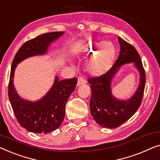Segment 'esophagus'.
I'll return each instance as SVG.
<instances>
[{"mask_svg": "<svg viewBox=\"0 0 160 160\" xmlns=\"http://www.w3.org/2000/svg\"><path fill=\"white\" fill-rule=\"evenodd\" d=\"M86 83V81L84 78L82 77H79L78 78V82H77V86H80L81 84H84Z\"/></svg>", "mask_w": 160, "mask_h": 160, "instance_id": "34e87169", "label": "esophagus"}]
</instances>
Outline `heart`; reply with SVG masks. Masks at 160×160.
<instances>
[{"label":"heart","instance_id":"b5f03b06","mask_svg":"<svg viewBox=\"0 0 160 160\" xmlns=\"http://www.w3.org/2000/svg\"><path fill=\"white\" fill-rule=\"evenodd\" d=\"M79 54L84 59H89L86 64L87 71L92 76H99L112 64L116 49L110 41H89L82 46Z\"/></svg>","mask_w":160,"mask_h":160}]
</instances>
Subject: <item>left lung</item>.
I'll return each instance as SVG.
<instances>
[{"instance_id":"8db88e82","label":"left lung","mask_w":160,"mask_h":160,"mask_svg":"<svg viewBox=\"0 0 160 160\" xmlns=\"http://www.w3.org/2000/svg\"><path fill=\"white\" fill-rule=\"evenodd\" d=\"M118 40L120 52L113 66L103 75L88 79L92 89L89 102L91 115L99 125L105 128H116L130 119L141 106L145 89L146 73L139 54L122 38L119 37ZM128 63H133L139 72V85L129 99H118L112 94L111 81L120 67Z\"/></svg>"}]
</instances>
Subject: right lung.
<instances>
[{
    "label": "right lung",
    "instance_id": "obj_1",
    "mask_svg": "<svg viewBox=\"0 0 160 160\" xmlns=\"http://www.w3.org/2000/svg\"><path fill=\"white\" fill-rule=\"evenodd\" d=\"M65 32H48L27 41L19 48L11 68L8 98L17 121L22 128L33 133H49L60 126L65 117V105L75 90L77 78L59 80L55 76L54 84L47 93L37 101L23 99L14 85L17 65L25 59L47 54L48 48Z\"/></svg>",
    "mask_w": 160,
    "mask_h": 160
}]
</instances>
